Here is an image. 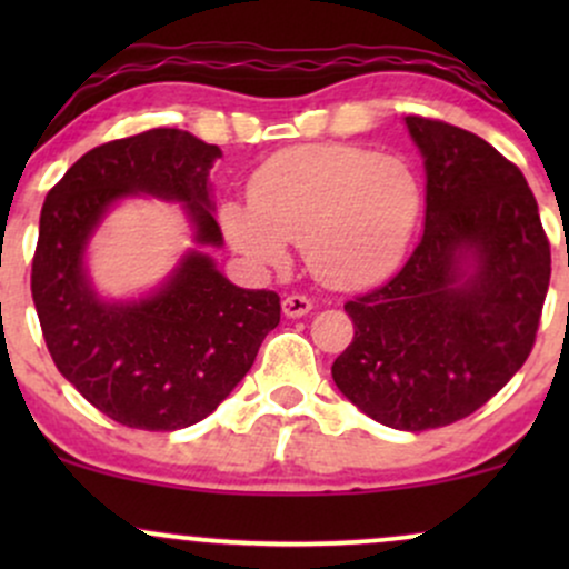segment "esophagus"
<instances>
[{"label":"esophagus","instance_id":"34e87169","mask_svg":"<svg viewBox=\"0 0 569 569\" xmlns=\"http://www.w3.org/2000/svg\"><path fill=\"white\" fill-rule=\"evenodd\" d=\"M312 310V299L302 297V293H291V297L283 299V312L289 318H302Z\"/></svg>","mask_w":569,"mask_h":569}]
</instances>
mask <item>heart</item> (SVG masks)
I'll return each mask as SVG.
<instances>
[{"label": "heart", "instance_id": "obj_1", "mask_svg": "<svg viewBox=\"0 0 569 569\" xmlns=\"http://www.w3.org/2000/svg\"><path fill=\"white\" fill-rule=\"evenodd\" d=\"M248 202H224L221 230L259 267H286L305 246L312 272L361 289L388 278L422 213L420 176L403 158L358 143H307L272 154L248 181Z\"/></svg>", "mask_w": 569, "mask_h": 569}]
</instances>
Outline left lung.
Returning <instances> with one entry per match:
<instances>
[{
  "label": "left lung",
  "mask_w": 569,
  "mask_h": 569,
  "mask_svg": "<svg viewBox=\"0 0 569 569\" xmlns=\"http://www.w3.org/2000/svg\"><path fill=\"white\" fill-rule=\"evenodd\" d=\"M407 128L426 158V232L388 283L345 302L356 335L331 377L371 420L430 430L485 407L527 361L551 246L492 143L430 117Z\"/></svg>",
  "instance_id": "left-lung-1"
}]
</instances>
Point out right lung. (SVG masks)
<instances>
[{
  "instance_id": "1",
  "label": "right lung",
  "mask_w": 569,
  "mask_h": 569,
  "mask_svg": "<svg viewBox=\"0 0 569 569\" xmlns=\"http://www.w3.org/2000/svg\"><path fill=\"white\" fill-rule=\"evenodd\" d=\"M217 158V143L152 128L90 149L44 198L31 262L44 345L58 371L120 426L179 430L200 422L243 380L280 323L276 291L240 289L198 251L141 302H101L84 276V243L122 194L181 200L198 243L221 246L208 187Z\"/></svg>"
}]
</instances>
